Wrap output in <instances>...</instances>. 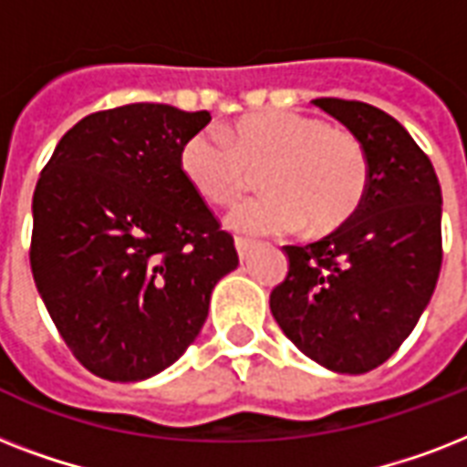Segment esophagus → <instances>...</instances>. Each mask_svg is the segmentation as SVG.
<instances>
[{"label": "esophagus", "instance_id": "esophagus-1", "mask_svg": "<svg viewBox=\"0 0 467 467\" xmlns=\"http://www.w3.org/2000/svg\"><path fill=\"white\" fill-rule=\"evenodd\" d=\"M234 247H237V254H240V259L244 262L249 256V252H252V247H254V242L247 240V237H234Z\"/></svg>", "mask_w": 467, "mask_h": 467}]
</instances>
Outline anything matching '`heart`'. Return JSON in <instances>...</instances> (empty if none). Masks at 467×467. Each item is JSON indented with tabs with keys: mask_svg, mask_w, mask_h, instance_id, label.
<instances>
[{
	"mask_svg": "<svg viewBox=\"0 0 467 467\" xmlns=\"http://www.w3.org/2000/svg\"><path fill=\"white\" fill-rule=\"evenodd\" d=\"M182 171L198 196L234 205L262 171L269 193L249 201L233 225L252 234H285L300 227L329 233L347 223L368 189L361 142L325 119L303 111L249 113L234 133L208 126L183 142Z\"/></svg>",
	"mask_w": 467,
	"mask_h": 467,
	"instance_id": "1",
	"label": "heart"
}]
</instances>
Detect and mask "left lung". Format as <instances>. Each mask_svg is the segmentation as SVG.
<instances>
[{
  "label": "left lung",
  "mask_w": 467,
  "mask_h": 467,
  "mask_svg": "<svg viewBox=\"0 0 467 467\" xmlns=\"http://www.w3.org/2000/svg\"><path fill=\"white\" fill-rule=\"evenodd\" d=\"M361 142L368 189L358 211L322 240L288 244V276L271 315L312 361L368 373L410 337L441 271V186L412 135L376 106L315 99Z\"/></svg>",
  "instance_id": "obj_1"
}]
</instances>
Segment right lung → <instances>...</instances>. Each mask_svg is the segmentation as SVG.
Wrapping results in <instances>:
<instances>
[{"label":"right lung","instance_id":"add662e5","mask_svg":"<svg viewBox=\"0 0 467 467\" xmlns=\"http://www.w3.org/2000/svg\"><path fill=\"white\" fill-rule=\"evenodd\" d=\"M208 111L128 104L72 126L33 191L31 271L75 358L135 383L169 368L198 337L220 278L237 269L182 171Z\"/></svg>","mask_w":467,"mask_h":467}]
</instances>
